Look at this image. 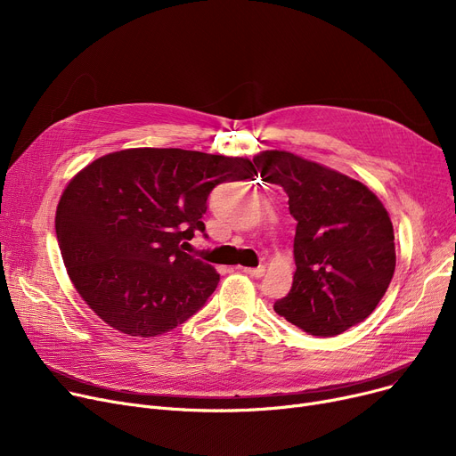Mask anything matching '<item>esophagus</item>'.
<instances>
[{
	"mask_svg": "<svg viewBox=\"0 0 456 456\" xmlns=\"http://www.w3.org/2000/svg\"><path fill=\"white\" fill-rule=\"evenodd\" d=\"M244 273H248L249 277L260 279L262 275H265V273H266V268H265V266H258V268H244Z\"/></svg>",
	"mask_w": 456,
	"mask_h": 456,
	"instance_id": "34e87169",
	"label": "esophagus"
}]
</instances>
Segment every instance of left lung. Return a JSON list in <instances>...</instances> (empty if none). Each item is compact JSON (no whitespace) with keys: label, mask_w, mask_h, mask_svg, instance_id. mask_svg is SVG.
Returning a JSON list of instances; mask_svg holds the SVG:
<instances>
[{"label":"left lung","mask_w":456,"mask_h":456,"mask_svg":"<svg viewBox=\"0 0 456 456\" xmlns=\"http://www.w3.org/2000/svg\"><path fill=\"white\" fill-rule=\"evenodd\" d=\"M262 181L282 186L296 218V273L273 308L313 337H337L364 322L395 270L394 227L373 191L289 151H262Z\"/></svg>","instance_id":"obj_1"}]
</instances>
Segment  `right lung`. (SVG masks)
<instances>
[{
	"label": "right lung",
	"instance_id": "add662e5",
	"mask_svg": "<svg viewBox=\"0 0 456 456\" xmlns=\"http://www.w3.org/2000/svg\"><path fill=\"white\" fill-rule=\"evenodd\" d=\"M256 175L249 159L186 150L109 153L64 188L55 231L68 275L112 329L151 338L207 303L220 275L183 251L205 232L212 188Z\"/></svg>",
	"mask_w": 456,
	"mask_h": 456
}]
</instances>
